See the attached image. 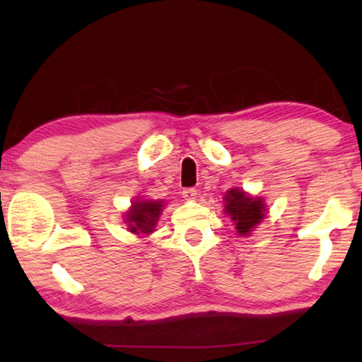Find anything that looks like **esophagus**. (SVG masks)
<instances>
[{
	"instance_id": "34e87169",
	"label": "esophagus",
	"mask_w": 362,
	"mask_h": 362,
	"mask_svg": "<svg viewBox=\"0 0 362 362\" xmlns=\"http://www.w3.org/2000/svg\"><path fill=\"white\" fill-rule=\"evenodd\" d=\"M181 194L187 201H194L196 196H197V191L194 189V187H186V189L181 191Z\"/></svg>"
}]
</instances>
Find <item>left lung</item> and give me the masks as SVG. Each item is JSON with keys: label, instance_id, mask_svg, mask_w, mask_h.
Listing matches in <instances>:
<instances>
[{"label": "left lung", "instance_id": "left-lung-1", "mask_svg": "<svg viewBox=\"0 0 362 362\" xmlns=\"http://www.w3.org/2000/svg\"><path fill=\"white\" fill-rule=\"evenodd\" d=\"M226 212L235 222L237 232L247 235L264 219L265 204L259 197L254 199V197L247 196L244 191L234 187V189L227 191L226 194Z\"/></svg>", "mask_w": 362, "mask_h": 362}]
</instances>
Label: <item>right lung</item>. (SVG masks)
I'll return each mask as SVG.
<instances>
[{"mask_svg":"<svg viewBox=\"0 0 362 362\" xmlns=\"http://www.w3.org/2000/svg\"><path fill=\"white\" fill-rule=\"evenodd\" d=\"M163 204L160 201H140L133 202L132 211L128 212V226L136 234H150L155 229L158 217L161 214Z\"/></svg>","mask_w":362,"mask_h":362,"instance_id":"1","label":"right lung"}]
</instances>
